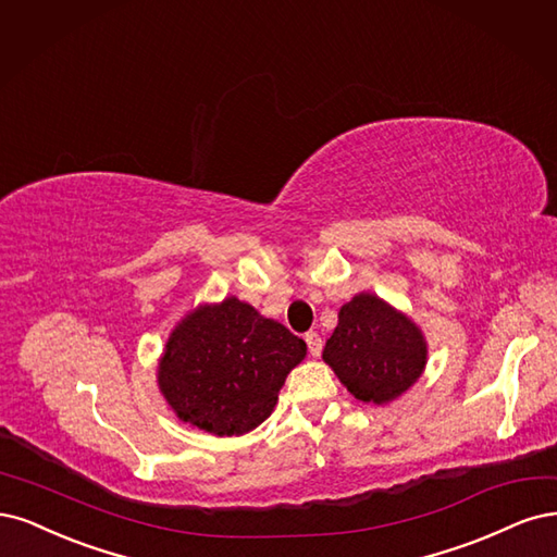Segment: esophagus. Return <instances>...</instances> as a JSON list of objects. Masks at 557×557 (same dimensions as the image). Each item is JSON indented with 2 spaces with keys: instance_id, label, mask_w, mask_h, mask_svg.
<instances>
[{
  "instance_id": "esophagus-1",
  "label": "esophagus",
  "mask_w": 557,
  "mask_h": 557,
  "mask_svg": "<svg viewBox=\"0 0 557 557\" xmlns=\"http://www.w3.org/2000/svg\"><path fill=\"white\" fill-rule=\"evenodd\" d=\"M305 345H308V351L312 356H319L321 347H324V339H321V335L317 331H310V333H305Z\"/></svg>"
}]
</instances>
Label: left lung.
Segmentation results:
<instances>
[{
  "mask_svg": "<svg viewBox=\"0 0 557 557\" xmlns=\"http://www.w3.org/2000/svg\"><path fill=\"white\" fill-rule=\"evenodd\" d=\"M324 361L354 398L384 405L414 384L425 366V339L411 321L372 294H358L337 314Z\"/></svg>",
  "mask_w": 557,
  "mask_h": 557,
  "instance_id": "left-lung-1",
  "label": "left lung"
}]
</instances>
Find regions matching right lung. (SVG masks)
Masks as SVG:
<instances>
[{"label":"right lung","mask_w":557,"mask_h":557,"mask_svg":"<svg viewBox=\"0 0 557 557\" xmlns=\"http://www.w3.org/2000/svg\"><path fill=\"white\" fill-rule=\"evenodd\" d=\"M305 343L252 305L226 298L191 312L171 333L159 388L183 421L214 435H243L263 423Z\"/></svg>","instance_id":"1"}]
</instances>
